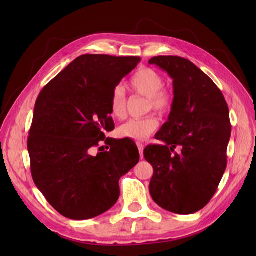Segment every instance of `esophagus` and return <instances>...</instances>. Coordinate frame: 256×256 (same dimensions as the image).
Instances as JSON below:
<instances>
[{
  "label": "esophagus",
  "instance_id": "esophagus-1",
  "mask_svg": "<svg viewBox=\"0 0 256 256\" xmlns=\"http://www.w3.org/2000/svg\"><path fill=\"white\" fill-rule=\"evenodd\" d=\"M136 146H138V152H140V158L143 159V158H144V156H143L144 146H143V144H141V143H136Z\"/></svg>",
  "mask_w": 256,
  "mask_h": 256
}]
</instances>
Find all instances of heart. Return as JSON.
<instances>
[{
	"label": "heart",
	"instance_id": "1",
	"mask_svg": "<svg viewBox=\"0 0 256 256\" xmlns=\"http://www.w3.org/2000/svg\"><path fill=\"white\" fill-rule=\"evenodd\" d=\"M164 81L162 76L152 68H142L130 80V86L136 94L148 98V110L158 114H164L171 106V97L164 90ZM127 110L126 92L120 85H118L111 95L110 111L113 118L122 120ZM158 128V120L154 116H147L142 120H129L118 128V132L122 138L134 141H144Z\"/></svg>",
	"mask_w": 256,
	"mask_h": 256
}]
</instances>
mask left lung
I'll use <instances>...</instances> for the list:
<instances>
[{
  "instance_id": "1",
  "label": "left lung",
  "mask_w": 256,
  "mask_h": 256,
  "mask_svg": "<svg viewBox=\"0 0 256 256\" xmlns=\"http://www.w3.org/2000/svg\"><path fill=\"white\" fill-rule=\"evenodd\" d=\"M148 63L171 76L174 90L168 122L154 136L164 145L144 150L154 168L150 193L168 212L194 214L212 200L226 172L228 106L214 81L189 60L154 56ZM176 146L180 152H174Z\"/></svg>"
}]
</instances>
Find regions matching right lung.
<instances>
[{"mask_svg":"<svg viewBox=\"0 0 256 256\" xmlns=\"http://www.w3.org/2000/svg\"><path fill=\"white\" fill-rule=\"evenodd\" d=\"M140 60L84 54L36 100L28 138L30 172L46 200L66 218L86 220L109 210L120 198V178L140 160L129 138L112 141L109 152L90 154L104 131L114 129L113 90Z\"/></svg>","mask_w":256,"mask_h":256,"instance_id":"obj_1","label":"right lung"}]
</instances>
